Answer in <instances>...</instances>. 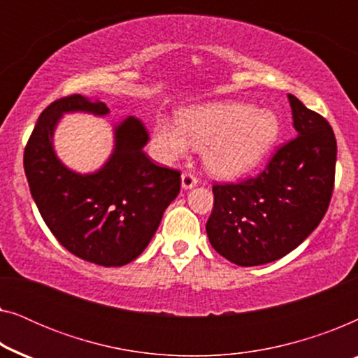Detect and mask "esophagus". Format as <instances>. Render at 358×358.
Masks as SVG:
<instances>
[{
    "label": "esophagus",
    "instance_id": "1",
    "mask_svg": "<svg viewBox=\"0 0 358 358\" xmlns=\"http://www.w3.org/2000/svg\"><path fill=\"white\" fill-rule=\"evenodd\" d=\"M197 182H199V179L195 178L194 174L184 173L182 176H180V184H182V189H184V190L195 187V185H197Z\"/></svg>",
    "mask_w": 358,
    "mask_h": 358
}]
</instances>
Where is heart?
Listing matches in <instances>:
<instances>
[{"mask_svg": "<svg viewBox=\"0 0 358 358\" xmlns=\"http://www.w3.org/2000/svg\"><path fill=\"white\" fill-rule=\"evenodd\" d=\"M280 134L278 117L234 101L192 106L178 114V122L156 119L151 143L161 161H174L192 146H202V161L210 173L233 179L262 163Z\"/></svg>", "mask_w": 358, "mask_h": 358, "instance_id": "b5f03b06", "label": "heart"}]
</instances>
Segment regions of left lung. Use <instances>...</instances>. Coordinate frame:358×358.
Segmentation results:
<instances>
[{
  "label": "left lung",
  "mask_w": 358,
  "mask_h": 358,
  "mask_svg": "<svg viewBox=\"0 0 358 358\" xmlns=\"http://www.w3.org/2000/svg\"><path fill=\"white\" fill-rule=\"evenodd\" d=\"M296 135L257 178L213 185L207 234L215 251L241 267L277 261L300 246L329 207L337 158L324 117L288 94Z\"/></svg>",
  "instance_id": "8db88e82"
}]
</instances>
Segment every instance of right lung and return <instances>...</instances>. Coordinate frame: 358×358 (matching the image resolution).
<instances>
[{
  "label": "right lung",
  "mask_w": 358,
  "mask_h": 358,
  "mask_svg": "<svg viewBox=\"0 0 358 358\" xmlns=\"http://www.w3.org/2000/svg\"><path fill=\"white\" fill-rule=\"evenodd\" d=\"M109 114L104 102L73 94L52 102L38 117L24 151V171L43 222L63 248L87 262L125 266L140 256L180 189L179 171L145 155L143 124L135 117L114 125V150L90 174L66 168L53 148L65 114Z\"/></svg>",
  "instance_id": "add662e5"
}]
</instances>
